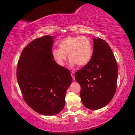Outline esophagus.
I'll list each match as a JSON object with an SVG mask.
<instances>
[{"instance_id":"34e87169","label":"esophagus","mask_w":135,"mask_h":135,"mask_svg":"<svg viewBox=\"0 0 135 135\" xmlns=\"http://www.w3.org/2000/svg\"><path fill=\"white\" fill-rule=\"evenodd\" d=\"M71 75L72 78H73V79L74 80V79H75V73H74V71H71Z\"/></svg>"}]
</instances>
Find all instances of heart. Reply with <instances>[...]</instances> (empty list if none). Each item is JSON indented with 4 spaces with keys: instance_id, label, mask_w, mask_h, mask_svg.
Masks as SVG:
<instances>
[{
    "instance_id": "obj_1",
    "label": "heart",
    "mask_w": 135,
    "mask_h": 135,
    "mask_svg": "<svg viewBox=\"0 0 135 135\" xmlns=\"http://www.w3.org/2000/svg\"><path fill=\"white\" fill-rule=\"evenodd\" d=\"M93 55V48L90 40L85 36H68L59 44V49L52 51V56L59 66H64L66 55L72 65L84 66L90 62Z\"/></svg>"
}]
</instances>
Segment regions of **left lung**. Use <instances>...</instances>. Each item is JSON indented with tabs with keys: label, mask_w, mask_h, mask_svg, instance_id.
I'll use <instances>...</instances> for the list:
<instances>
[{
	"label": "left lung",
	"mask_w": 135,
	"mask_h": 135,
	"mask_svg": "<svg viewBox=\"0 0 135 135\" xmlns=\"http://www.w3.org/2000/svg\"><path fill=\"white\" fill-rule=\"evenodd\" d=\"M117 78L118 65L112 49L105 40L95 38L90 62L75 73L84 105L97 110L107 105L116 92Z\"/></svg>",
	"instance_id": "8db88e82"
}]
</instances>
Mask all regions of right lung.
<instances>
[{
    "mask_svg": "<svg viewBox=\"0 0 135 135\" xmlns=\"http://www.w3.org/2000/svg\"><path fill=\"white\" fill-rule=\"evenodd\" d=\"M53 38L46 35L33 40L23 50L17 68L24 100L45 115H56L63 109L66 92L73 81L69 70L52 57Z\"/></svg>",
    "mask_w": 135,
    "mask_h": 135,
    "instance_id": "1",
    "label": "right lung"
}]
</instances>
